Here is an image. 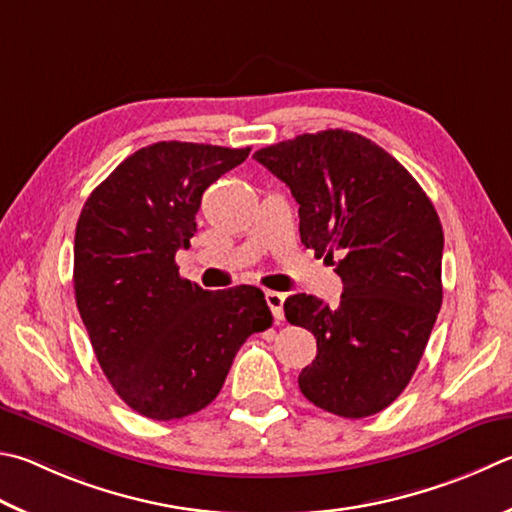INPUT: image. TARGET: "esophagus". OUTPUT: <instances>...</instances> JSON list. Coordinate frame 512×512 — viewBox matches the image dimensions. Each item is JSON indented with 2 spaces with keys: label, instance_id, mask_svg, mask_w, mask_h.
<instances>
[{
  "label": "esophagus",
  "instance_id": "esophagus-1",
  "mask_svg": "<svg viewBox=\"0 0 512 512\" xmlns=\"http://www.w3.org/2000/svg\"><path fill=\"white\" fill-rule=\"evenodd\" d=\"M284 300H286V295L284 293H277V291H266V304L271 306V311H273V318L280 322V320H284Z\"/></svg>",
  "mask_w": 512,
  "mask_h": 512
}]
</instances>
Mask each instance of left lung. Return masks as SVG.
I'll return each mask as SVG.
<instances>
[{
  "instance_id": "left-lung-1",
  "label": "left lung",
  "mask_w": 512,
  "mask_h": 512,
  "mask_svg": "<svg viewBox=\"0 0 512 512\" xmlns=\"http://www.w3.org/2000/svg\"><path fill=\"white\" fill-rule=\"evenodd\" d=\"M253 159L300 203V237L336 266L331 306L286 297L284 315L318 340L302 394L345 418L392 405L410 383L443 302L439 215L414 176L369 138L327 129L268 145Z\"/></svg>"
}]
</instances>
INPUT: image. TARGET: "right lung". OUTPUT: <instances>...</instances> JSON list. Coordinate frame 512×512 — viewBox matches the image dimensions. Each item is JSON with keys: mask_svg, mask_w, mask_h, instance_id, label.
<instances>
[{"mask_svg": "<svg viewBox=\"0 0 512 512\" xmlns=\"http://www.w3.org/2000/svg\"><path fill=\"white\" fill-rule=\"evenodd\" d=\"M250 147L161 141L89 194L76 226L73 288L91 347L116 394L154 421L215 401L239 347L273 315L257 286L206 291L174 257L197 232L201 197Z\"/></svg>", "mask_w": 512, "mask_h": 512, "instance_id": "right-lung-1", "label": "right lung"}]
</instances>
